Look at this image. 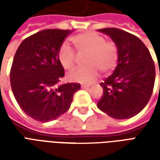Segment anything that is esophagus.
Returning a JSON list of instances; mask_svg holds the SVG:
<instances>
[{
	"label": "esophagus",
	"mask_w": 160,
	"mask_h": 160,
	"mask_svg": "<svg viewBox=\"0 0 160 160\" xmlns=\"http://www.w3.org/2000/svg\"><path fill=\"white\" fill-rule=\"evenodd\" d=\"M90 87V85H86V84H81V88H84V89H87Z\"/></svg>",
	"instance_id": "esophagus-1"
}]
</instances>
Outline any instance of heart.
<instances>
[{
  "label": "heart",
  "mask_w": 160,
  "mask_h": 160,
  "mask_svg": "<svg viewBox=\"0 0 160 160\" xmlns=\"http://www.w3.org/2000/svg\"><path fill=\"white\" fill-rule=\"evenodd\" d=\"M70 41L79 53H87L85 63L87 66L76 68L68 73L70 81L89 84L98 74V70L104 74L111 73L117 67L119 49L114 41H105L104 37L94 32H87L74 35ZM58 61L63 68L73 69L76 54L72 48L62 43L58 50Z\"/></svg>",
  "instance_id": "1"
}]
</instances>
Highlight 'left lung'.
I'll return each mask as SVG.
<instances>
[{
  "mask_svg": "<svg viewBox=\"0 0 160 160\" xmlns=\"http://www.w3.org/2000/svg\"><path fill=\"white\" fill-rule=\"evenodd\" d=\"M98 31L107 34L117 43L119 59L113 73L100 83L104 92L98 107L116 119L134 117L148 104L152 93L153 60L143 42L133 34L118 28Z\"/></svg>",
  "mask_w": 160,
  "mask_h": 160,
  "instance_id": "8db88e82",
  "label": "left lung"
}]
</instances>
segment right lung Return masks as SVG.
<instances>
[{
	"label": "right lung",
	"instance_id": "1",
	"mask_svg": "<svg viewBox=\"0 0 160 160\" xmlns=\"http://www.w3.org/2000/svg\"><path fill=\"white\" fill-rule=\"evenodd\" d=\"M70 30L47 29L24 39L17 49L10 70L12 93L30 118L47 122L69 109L79 83L56 87L64 76L58 50Z\"/></svg>",
	"mask_w": 160,
	"mask_h": 160
}]
</instances>
